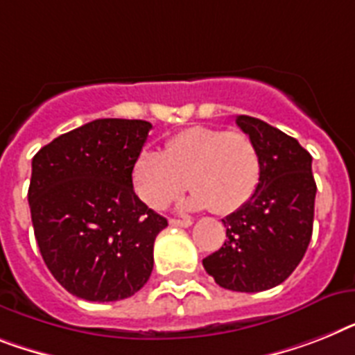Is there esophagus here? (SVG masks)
Wrapping results in <instances>:
<instances>
[{
	"label": "esophagus",
	"mask_w": 355,
	"mask_h": 355,
	"mask_svg": "<svg viewBox=\"0 0 355 355\" xmlns=\"http://www.w3.org/2000/svg\"><path fill=\"white\" fill-rule=\"evenodd\" d=\"M171 225L172 227H190L192 225V219H171Z\"/></svg>",
	"instance_id": "obj_1"
}]
</instances>
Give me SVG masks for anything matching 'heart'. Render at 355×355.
Returning a JSON list of instances; mask_svg holds the SVG:
<instances>
[{"instance_id":"b5f03b06","label":"heart","mask_w":355,"mask_h":355,"mask_svg":"<svg viewBox=\"0 0 355 355\" xmlns=\"http://www.w3.org/2000/svg\"><path fill=\"white\" fill-rule=\"evenodd\" d=\"M261 180V152L245 132L190 127L165 143V150L143 148L132 165L137 198L154 210L165 209L187 189L189 209L232 214L248 203Z\"/></svg>"}]
</instances>
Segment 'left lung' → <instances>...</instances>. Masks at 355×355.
<instances>
[{"label": "left lung", "mask_w": 355, "mask_h": 355, "mask_svg": "<svg viewBox=\"0 0 355 355\" xmlns=\"http://www.w3.org/2000/svg\"><path fill=\"white\" fill-rule=\"evenodd\" d=\"M236 123L261 152V180L250 201L223 219L227 241L203 266L223 288L263 292L281 285L303 259L318 187L312 156L297 139L250 116Z\"/></svg>", "instance_id": "left-lung-1"}]
</instances>
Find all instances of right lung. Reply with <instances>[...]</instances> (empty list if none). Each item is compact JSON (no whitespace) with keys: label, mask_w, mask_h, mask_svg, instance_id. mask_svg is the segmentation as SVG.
Instances as JSON below:
<instances>
[{"label":"right lung","mask_w":355,"mask_h":355,"mask_svg":"<svg viewBox=\"0 0 355 355\" xmlns=\"http://www.w3.org/2000/svg\"><path fill=\"white\" fill-rule=\"evenodd\" d=\"M150 128L143 119H96L55 137L32 159L28 205L37 247L76 297L127 300L150 277L154 241L168 223L132 184Z\"/></svg>","instance_id":"obj_1"}]
</instances>
